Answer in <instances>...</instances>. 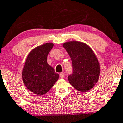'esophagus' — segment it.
<instances>
[{"label":"esophagus","mask_w":123,"mask_h":123,"mask_svg":"<svg viewBox=\"0 0 123 123\" xmlns=\"http://www.w3.org/2000/svg\"><path fill=\"white\" fill-rule=\"evenodd\" d=\"M60 77H61V78H64V73L63 72H62V73H60Z\"/></svg>","instance_id":"34e87169"}]
</instances>
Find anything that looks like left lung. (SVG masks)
I'll return each mask as SVG.
<instances>
[{"label":"left lung","mask_w":123,"mask_h":123,"mask_svg":"<svg viewBox=\"0 0 123 123\" xmlns=\"http://www.w3.org/2000/svg\"><path fill=\"white\" fill-rule=\"evenodd\" d=\"M72 61L73 73L68 77L70 84L81 92L91 89L98 81L100 65L94 52L86 44L70 41L63 45Z\"/></svg>","instance_id":"8db88e82"}]
</instances>
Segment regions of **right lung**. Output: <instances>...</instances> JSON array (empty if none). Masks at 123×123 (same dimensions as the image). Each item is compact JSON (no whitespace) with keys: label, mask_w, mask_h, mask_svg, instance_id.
I'll list each match as a JSON object with an SVG mask.
<instances>
[{"label":"right lung","mask_w":123,"mask_h":123,"mask_svg":"<svg viewBox=\"0 0 123 123\" xmlns=\"http://www.w3.org/2000/svg\"><path fill=\"white\" fill-rule=\"evenodd\" d=\"M53 46V43H46L32 50L22 72L25 86L39 96L47 93L59 79V74L47 63V56Z\"/></svg>","instance_id":"1"}]
</instances>
